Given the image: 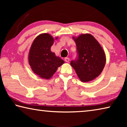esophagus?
I'll list each match as a JSON object with an SVG mask.
<instances>
[{
	"mask_svg": "<svg viewBox=\"0 0 127 127\" xmlns=\"http://www.w3.org/2000/svg\"><path fill=\"white\" fill-rule=\"evenodd\" d=\"M64 61H65V62H66V63H68V62H69V58H64Z\"/></svg>",
	"mask_w": 127,
	"mask_h": 127,
	"instance_id": "34e87169",
	"label": "esophagus"
}]
</instances>
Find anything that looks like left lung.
<instances>
[{
	"mask_svg": "<svg viewBox=\"0 0 127 127\" xmlns=\"http://www.w3.org/2000/svg\"><path fill=\"white\" fill-rule=\"evenodd\" d=\"M76 42L78 58L71 61L79 79L83 82L94 80L101 73L106 63L104 50L97 40L90 33L73 36Z\"/></svg>",
	"mask_w": 127,
	"mask_h": 127,
	"instance_id": "8db88e82",
	"label": "left lung"
}]
</instances>
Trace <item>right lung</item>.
<instances>
[{
	"instance_id": "obj_1",
	"label": "right lung",
	"mask_w": 127,
	"mask_h": 127,
	"mask_svg": "<svg viewBox=\"0 0 127 127\" xmlns=\"http://www.w3.org/2000/svg\"><path fill=\"white\" fill-rule=\"evenodd\" d=\"M58 37L55 38L50 34L44 33L36 37L30 48L29 63L34 73L41 78L50 79L58 69L64 63L61 58L51 51V47Z\"/></svg>"
}]
</instances>
